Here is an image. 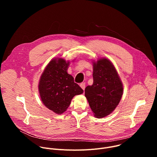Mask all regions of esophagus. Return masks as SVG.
Here are the masks:
<instances>
[{
  "instance_id": "esophagus-1",
  "label": "esophagus",
  "mask_w": 157,
  "mask_h": 157,
  "mask_svg": "<svg viewBox=\"0 0 157 157\" xmlns=\"http://www.w3.org/2000/svg\"><path fill=\"white\" fill-rule=\"evenodd\" d=\"M80 87L83 89V90L84 91L85 89V87H86V84H85V82H82L80 84Z\"/></svg>"
}]
</instances>
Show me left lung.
Returning a JSON list of instances; mask_svg holds the SVG:
<instances>
[{
	"mask_svg": "<svg viewBox=\"0 0 157 157\" xmlns=\"http://www.w3.org/2000/svg\"><path fill=\"white\" fill-rule=\"evenodd\" d=\"M93 84L85 89V96L94 116L110 114L119 104L123 85L114 66L107 58L93 62Z\"/></svg>",
	"mask_w": 157,
	"mask_h": 157,
	"instance_id": "8db88e82",
	"label": "left lung"
}]
</instances>
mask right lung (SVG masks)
Returning <instances> with one entry per match:
<instances>
[{
	"mask_svg": "<svg viewBox=\"0 0 157 157\" xmlns=\"http://www.w3.org/2000/svg\"><path fill=\"white\" fill-rule=\"evenodd\" d=\"M70 64L63 58L50 61L42 73L38 89L42 102L55 113L61 114L68 109L71 99L83 90L67 73Z\"/></svg>",
	"mask_w": 157,
	"mask_h": 157,
	"instance_id": "1",
	"label": "right lung"
}]
</instances>
